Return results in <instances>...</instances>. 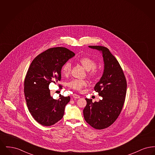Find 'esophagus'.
<instances>
[{"label": "esophagus", "instance_id": "esophagus-1", "mask_svg": "<svg viewBox=\"0 0 155 155\" xmlns=\"http://www.w3.org/2000/svg\"><path fill=\"white\" fill-rule=\"evenodd\" d=\"M73 97L75 98V99H78V98L80 97V96H79V95H77V94H74V95H73Z\"/></svg>", "mask_w": 155, "mask_h": 155}]
</instances>
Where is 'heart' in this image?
Returning <instances> with one entry per match:
<instances>
[{
    "mask_svg": "<svg viewBox=\"0 0 155 155\" xmlns=\"http://www.w3.org/2000/svg\"><path fill=\"white\" fill-rule=\"evenodd\" d=\"M79 62L84 68L88 71V74L91 77H95L97 74L96 69V61L88 57H84L79 59ZM71 71V64L69 62L66 63L61 68V73L63 75H68ZM87 84V81L80 80H73L68 83V87L76 91H81Z\"/></svg>",
    "mask_w": 155,
    "mask_h": 155,
    "instance_id": "1",
    "label": "heart"
}]
</instances>
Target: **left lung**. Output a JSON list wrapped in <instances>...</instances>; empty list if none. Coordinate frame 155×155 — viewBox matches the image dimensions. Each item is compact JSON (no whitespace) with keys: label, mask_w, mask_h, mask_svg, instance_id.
<instances>
[{"label":"left lung","mask_w":155,"mask_h":155,"mask_svg":"<svg viewBox=\"0 0 155 155\" xmlns=\"http://www.w3.org/2000/svg\"><path fill=\"white\" fill-rule=\"evenodd\" d=\"M102 54L104 70L94 87L102 99L92 102L86 98L83 113L85 121L93 128L102 130L110 126L120 115L125 101L127 81L118 61L106 47L88 46Z\"/></svg>","instance_id":"obj_1"}]
</instances>
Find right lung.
<instances>
[{
	"label": "right lung",
	"instance_id": "obj_1",
	"mask_svg": "<svg viewBox=\"0 0 155 155\" xmlns=\"http://www.w3.org/2000/svg\"><path fill=\"white\" fill-rule=\"evenodd\" d=\"M74 56L66 48H53L37 56L30 65L24 80V94L30 113L41 125H53L63 117L70 97L60 95L54 99L49 85L61 80L62 67Z\"/></svg>",
	"mask_w": 155,
	"mask_h": 155
}]
</instances>
